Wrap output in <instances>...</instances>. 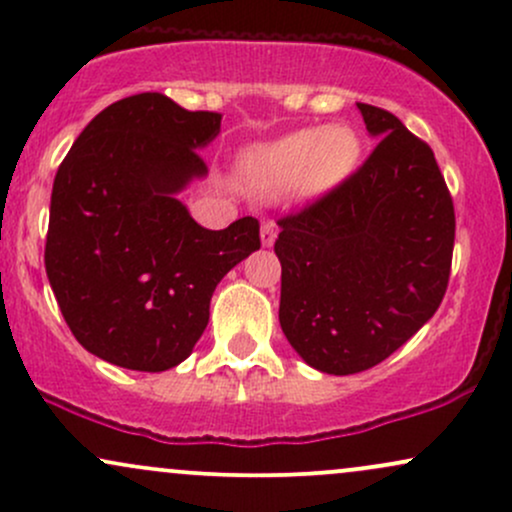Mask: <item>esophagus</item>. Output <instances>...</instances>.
<instances>
[{
  "label": "esophagus",
  "mask_w": 512,
  "mask_h": 512,
  "mask_svg": "<svg viewBox=\"0 0 512 512\" xmlns=\"http://www.w3.org/2000/svg\"><path fill=\"white\" fill-rule=\"evenodd\" d=\"M260 240L264 248H272L276 240V223L274 221H264L260 228Z\"/></svg>",
  "instance_id": "obj_1"
}]
</instances>
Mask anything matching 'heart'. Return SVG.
I'll return each instance as SVG.
<instances>
[{
	"label": "heart",
	"mask_w": 512,
	"mask_h": 512,
	"mask_svg": "<svg viewBox=\"0 0 512 512\" xmlns=\"http://www.w3.org/2000/svg\"><path fill=\"white\" fill-rule=\"evenodd\" d=\"M358 156L361 142L351 127H305L252 146L240 158V173L262 197L284 195L296 185L303 197H317L349 178Z\"/></svg>",
	"instance_id": "b5f03b06"
}]
</instances>
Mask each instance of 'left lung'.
Masks as SVG:
<instances>
[{
	"instance_id": "left-lung-1",
	"label": "left lung",
	"mask_w": 512,
	"mask_h": 512,
	"mask_svg": "<svg viewBox=\"0 0 512 512\" xmlns=\"http://www.w3.org/2000/svg\"><path fill=\"white\" fill-rule=\"evenodd\" d=\"M380 139L344 185L279 221V322L310 368L378 366L431 320L448 289L455 209L431 146L356 103Z\"/></svg>"
}]
</instances>
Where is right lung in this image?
<instances>
[{"mask_svg":"<svg viewBox=\"0 0 512 512\" xmlns=\"http://www.w3.org/2000/svg\"><path fill=\"white\" fill-rule=\"evenodd\" d=\"M219 132V113L139 93L93 117L62 161L45 272L93 356L144 373L178 366L207 327L219 281L260 250L257 219L209 231L178 199L207 178L199 151Z\"/></svg>","mask_w":512,"mask_h":512,"instance_id":"right-lung-1","label":"right lung"}]
</instances>
